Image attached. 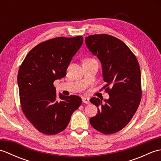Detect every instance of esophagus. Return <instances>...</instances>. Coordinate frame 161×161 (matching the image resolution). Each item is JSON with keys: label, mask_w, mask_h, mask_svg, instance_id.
Listing matches in <instances>:
<instances>
[{"label": "esophagus", "mask_w": 161, "mask_h": 161, "mask_svg": "<svg viewBox=\"0 0 161 161\" xmlns=\"http://www.w3.org/2000/svg\"><path fill=\"white\" fill-rule=\"evenodd\" d=\"M82 102L85 104H89V98L88 97H82Z\"/></svg>", "instance_id": "esophagus-1"}]
</instances>
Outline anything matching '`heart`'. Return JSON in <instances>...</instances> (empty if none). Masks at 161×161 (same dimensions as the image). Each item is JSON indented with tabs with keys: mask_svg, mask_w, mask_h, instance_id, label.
Here are the masks:
<instances>
[{
	"mask_svg": "<svg viewBox=\"0 0 161 161\" xmlns=\"http://www.w3.org/2000/svg\"><path fill=\"white\" fill-rule=\"evenodd\" d=\"M87 60H94V59H87Z\"/></svg>",
	"mask_w": 161,
	"mask_h": 161,
	"instance_id": "b5f03b06",
	"label": "heart"
}]
</instances>
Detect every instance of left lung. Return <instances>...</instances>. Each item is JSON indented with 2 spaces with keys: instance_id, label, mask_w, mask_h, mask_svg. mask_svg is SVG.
Returning a JSON list of instances; mask_svg holds the SVG:
<instances>
[{
  "instance_id": "obj_1",
  "label": "left lung",
  "mask_w": 161,
  "mask_h": 161,
  "mask_svg": "<svg viewBox=\"0 0 161 161\" xmlns=\"http://www.w3.org/2000/svg\"><path fill=\"white\" fill-rule=\"evenodd\" d=\"M87 47L100 59L104 88L108 100L92 97L97 114L90 118L93 127L104 134L120 131L131 120L141 100V76L138 61L121 40L111 35L86 36Z\"/></svg>"
}]
</instances>
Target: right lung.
<instances>
[{"label": "right lung", "mask_w": 161, "mask_h": 161, "mask_svg": "<svg viewBox=\"0 0 161 161\" xmlns=\"http://www.w3.org/2000/svg\"><path fill=\"white\" fill-rule=\"evenodd\" d=\"M82 43L81 36L42 42L30 51L19 68L17 80L22 111L44 134L64 131L81 104L77 95H57L53 83L66 76L72 58Z\"/></svg>", "instance_id": "obj_1"}]
</instances>
